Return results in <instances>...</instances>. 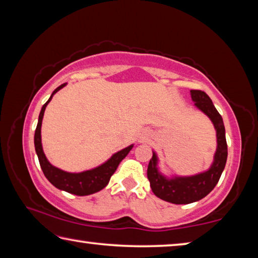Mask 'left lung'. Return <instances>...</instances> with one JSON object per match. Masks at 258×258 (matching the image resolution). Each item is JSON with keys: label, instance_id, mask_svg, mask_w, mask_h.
<instances>
[{"label": "left lung", "instance_id": "left-lung-1", "mask_svg": "<svg viewBox=\"0 0 258 258\" xmlns=\"http://www.w3.org/2000/svg\"><path fill=\"white\" fill-rule=\"evenodd\" d=\"M190 95L195 102V107L211 119L216 131V151L211 166L206 171L194 175L182 176L176 174H165L160 171L158 155L152 150V158L147 171L152 192L165 202L176 205L191 204L206 197L217 184L228 159V145L222 116L216 110L211 98L204 91L191 90Z\"/></svg>", "mask_w": 258, "mask_h": 258}]
</instances>
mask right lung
<instances>
[{
  "label": "right lung",
  "mask_w": 258,
  "mask_h": 258,
  "mask_svg": "<svg viewBox=\"0 0 258 258\" xmlns=\"http://www.w3.org/2000/svg\"><path fill=\"white\" fill-rule=\"evenodd\" d=\"M66 85L67 83H63V84L56 87L53 92H52L49 100H47L44 103V106L41 109L34 135L35 151H36V155L38 157V161H40L42 171L51 184H53L56 189L69 192V194L76 196H89L95 194V192L102 190L103 187L107 186L109 181H110L111 175L116 172L117 167H118L119 163L128 155V152L132 150L134 145H131L124 148V149L115 152L110 158H108L104 163L100 164L97 167L86 169V171L83 172H67L52 165L49 159L46 158L44 151H43L41 135L42 120L43 116H44L45 108L52 100V98H53V95Z\"/></svg>",
  "instance_id": "1"
}]
</instances>
